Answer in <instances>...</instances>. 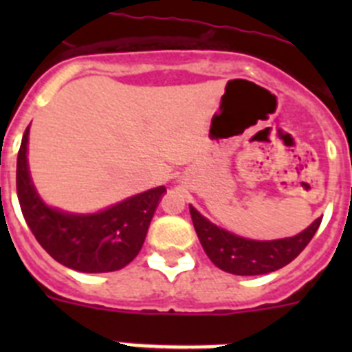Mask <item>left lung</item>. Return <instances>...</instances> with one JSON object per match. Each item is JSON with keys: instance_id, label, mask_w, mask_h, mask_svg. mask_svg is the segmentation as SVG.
I'll list each match as a JSON object with an SVG mask.
<instances>
[{"instance_id": "8db88e82", "label": "left lung", "mask_w": 352, "mask_h": 352, "mask_svg": "<svg viewBox=\"0 0 352 352\" xmlns=\"http://www.w3.org/2000/svg\"><path fill=\"white\" fill-rule=\"evenodd\" d=\"M190 217L199 241L211 263L223 272L245 276L276 272L296 259L301 250L310 243L322 220V217L314 220L305 231L291 238L257 241V239L241 238L214 226L194 206H190Z\"/></svg>"}]
</instances>
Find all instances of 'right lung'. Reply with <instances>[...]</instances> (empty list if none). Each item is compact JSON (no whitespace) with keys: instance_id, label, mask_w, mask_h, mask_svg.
Returning <instances> with one entry per match:
<instances>
[{"instance_id":"right-lung-1","label":"right lung","mask_w":352,"mask_h":352,"mask_svg":"<svg viewBox=\"0 0 352 352\" xmlns=\"http://www.w3.org/2000/svg\"><path fill=\"white\" fill-rule=\"evenodd\" d=\"M26 129L17 155V197L24 220L49 256L70 270L107 273L125 268L144 243L166 186L125 199L98 213H68L43 203L28 167Z\"/></svg>"}]
</instances>
